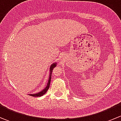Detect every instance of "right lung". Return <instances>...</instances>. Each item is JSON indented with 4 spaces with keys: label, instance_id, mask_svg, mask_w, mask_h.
Segmentation results:
<instances>
[{
    "label": "right lung",
    "instance_id": "obj_1",
    "mask_svg": "<svg viewBox=\"0 0 121 121\" xmlns=\"http://www.w3.org/2000/svg\"><path fill=\"white\" fill-rule=\"evenodd\" d=\"M56 66V64H53L50 67V77H49V80H48V82L47 83V86L44 89L43 91H41V92H38L37 94H29V95L32 96V97H40V96H42L46 93V92L47 91V90H48L50 87V81H51V78H52V71H53V68Z\"/></svg>",
    "mask_w": 121,
    "mask_h": 121
}]
</instances>
